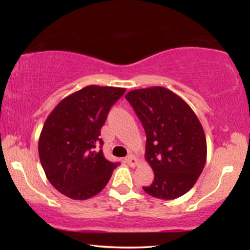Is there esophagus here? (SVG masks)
Listing matches in <instances>:
<instances>
[{"mask_svg":"<svg viewBox=\"0 0 250 250\" xmlns=\"http://www.w3.org/2000/svg\"><path fill=\"white\" fill-rule=\"evenodd\" d=\"M125 162L129 164L130 167H137L138 164H139V160L135 158L134 155H132V154H130V155H128L125 158Z\"/></svg>","mask_w":250,"mask_h":250,"instance_id":"34e87169","label":"esophagus"}]
</instances>
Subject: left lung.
<instances>
[{
  "mask_svg": "<svg viewBox=\"0 0 250 250\" xmlns=\"http://www.w3.org/2000/svg\"><path fill=\"white\" fill-rule=\"evenodd\" d=\"M146 130V160L154 181L143 188L160 200H174L191 189L205 167L207 146L195 112L167 88L155 86L125 95Z\"/></svg>",
  "mask_w": 250,
  "mask_h": 250,
  "instance_id": "8db88e82",
  "label": "left lung"
}]
</instances>
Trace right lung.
<instances>
[{
	"label": "right lung",
	"instance_id": "add662e5",
	"mask_svg": "<svg viewBox=\"0 0 250 250\" xmlns=\"http://www.w3.org/2000/svg\"><path fill=\"white\" fill-rule=\"evenodd\" d=\"M125 88L91 84L62 99L46 119L39 154L46 177L58 192L76 201L104 189L119 163L110 162L99 138L111 105Z\"/></svg>",
	"mask_w": 250,
	"mask_h": 250
}]
</instances>
